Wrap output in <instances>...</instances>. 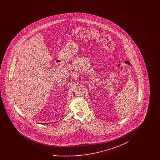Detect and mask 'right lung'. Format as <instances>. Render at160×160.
Segmentation results:
<instances>
[{"mask_svg":"<svg viewBox=\"0 0 160 160\" xmlns=\"http://www.w3.org/2000/svg\"><path fill=\"white\" fill-rule=\"evenodd\" d=\"M41 124H46V123H41Z\"/></svg>","mask_w":160,"mask_h":160,"instance_id":"obj_1","label":"right lung"}]
</instances>
